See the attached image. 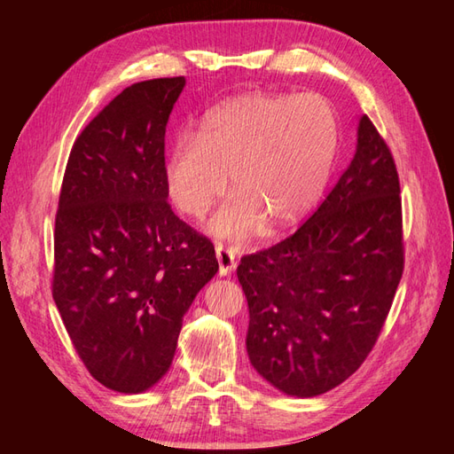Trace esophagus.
I'll use <instances>...</instances> for the list:
<instances>
[{
	"label": "esophagus",
	"mask_w": 454,
	"mask_h": 454,
	"mask_svg": "<svg viewBox=\"0 0 454 454\" xmlns=\"http://www.w3.org/2000/svg\"><path fill=\"white\" fill-rule=\"evenodd\" d=\"M216 259H218V275L220 277H228L236 269V259H234L232 252H228V249L222 244L216 246Z\"/></svg>",
	"instance_id": "34e87169"
}]
</instances>
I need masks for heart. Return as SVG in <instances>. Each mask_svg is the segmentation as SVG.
Wrapping results in <instances>:
<instances>
[{"mask_svg": "<svg viewBox=\"0 0 454 454\" xmlns=\"http://www.w3.org/2000/svg\"><path fill=\"white\" fill-rule=\"evenodd\" d=\"M340 146L332 103L317 93H246L208 114L202 132H181L163 161L168 197L183 215L208 220L216 238L285 230L310 212L330 183Z\"/></svg>", "mask_w": 454, "mask_h": 454, "instance_id": "b5f03b06", "label": "heart"}]
</instances>
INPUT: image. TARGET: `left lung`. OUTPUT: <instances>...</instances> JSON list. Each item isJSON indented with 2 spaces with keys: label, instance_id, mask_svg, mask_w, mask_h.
I'll return each instance as SVG.
<instances>
[{
  "label": "left lung",
  "instance_id": "8db88e82",
  "mask_svg": "<svg viewBox=\"0 0 454 454\" xmlns=\"http://www.w3.org/2000/svg\"><path fill=\"white\" fill-rule=\"evenodd\" d=\"M402 271L398 171L363 114L355 156L314 215L238 265L249 363L286 396L340 387L376 343Z\"/></svg>",
  "mask_w": 454,
  "mask_h": 454
}]
</instances>
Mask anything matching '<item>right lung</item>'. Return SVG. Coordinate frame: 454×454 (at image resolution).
Here are the masks:
<instances>
[{
	"label": "right lung",
	"mask_w": 454,
	"mask_h": 454,
	"mask_svg": "<svg viewBox=\"0 0 454 454\" xmlns=\"http://www.w3.org/2000/svg\"><path fill=\"white\" fill-rule=\"evenodd\" d=\"M185 78L134 83L75 140L54 230L52 296L95 380L146 392L169 371L183 316L218 271L168 205L163 140Z\"/></svg>",
	"instance_id": "1"
}]
</instances>
